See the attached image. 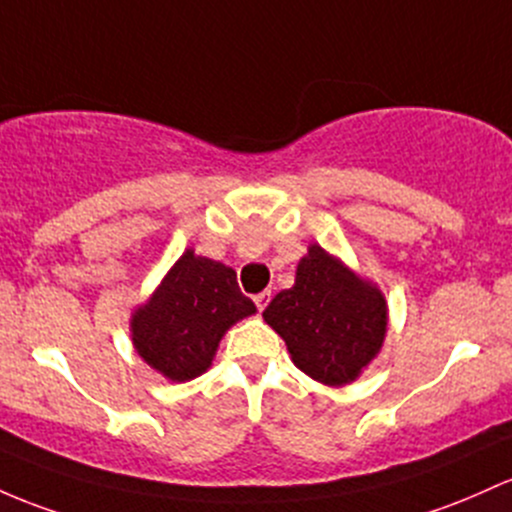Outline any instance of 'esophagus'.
<instances>
[{"instance_id": "esophagus-1", "label": "esophagus", "mask_w": 512, "mask_h": 512, "mask_svg": "<svg viewBox=\"0 0 512 512\" xmlns=\"http://www.w3.org/2000/svg\"><path fill=\"white\" fill-rule=\"evenodd\" d=\"M269 301H272V291H262V294H257L255 296V303H257V311H265V308H267V303Z\"/></svg>"}]
</instances>
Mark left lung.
<instances>
[{"label":"left lung","instance_id":"left-lung-1","mask_svg":"<svg viewBox=\"0 0 512 512\" xmlns=\"http://www.w3.org/2000/svg\"><path fill=\"white\" fill-rule=\"evenodd\" d=\"M262 318L282 335L303 374L325 386H347L381 352L389 303L374 282L311 243L294 286L279 291Z\"/></svg>","mask_w":512,"mask_h":512}]
</instances>
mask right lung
Segmentation results:
<instances>
[{"label": "right lung", "mask_w": 512, "mask_h": 512, "mask_svg": "<svg viewBox=\"0 0 512 512\" xmlns=\"http://www.w3.org/2000/svg\"><path fill=\"white\" fill-rule=\"evenodd\" d=\"M255 313L233 269L187 250L131 313V340L148 367L184 384L204 374L223 335Z\"/></svg>", "instance_id": "obj_1"}]
</instances>
